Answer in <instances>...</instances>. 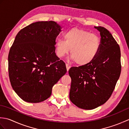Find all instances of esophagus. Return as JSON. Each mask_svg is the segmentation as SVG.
<instances>
[{"label": "esophagus", "mask_w": 129, "mask_h": 129, "mask_svg": "<svg viewBox=\"0 0 129 129\" xmlns=\"http://www.w3.org/2000/svg\"><path fill=\"white\" fill-rule=\"evenodd\" d=\"M66 67H67V71L68 72L69 71V69L70 68L71 66L69 64H66Z\"/></svg>", "instance_id": "1"}]
</instances>
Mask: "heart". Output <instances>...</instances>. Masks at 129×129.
Instances as JSON below:
<instances>
[{
  "mask_svg": "<svg viewBox=\"0 0 129 129\" xmlns=\"http://www.w3.org/2000/svg\"><path fill=\"white\" fill-rule=\"evenodd\" d=\"M64 40L56 43V53L61 57L68 54L71 49V56L76 64L86 65L91 63L99 53L101 42L96 35L83 29L74 28L64 35Z\"/></svg>",
  "mask_w": 129,
  "mask_h": 129,
  "instance_id": "b5f03b06",
  "label": "heart"
}]
</instances>
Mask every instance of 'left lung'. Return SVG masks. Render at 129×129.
I'll list each match as a JSON object with an SVG mask.
<instances>
[{"label":"left lung","instance_id":"8db88e82","mask_svg":"<svg viewBox=\"0 0 129 129\" xmlns=\"http://www.w3.org/2000/svg\"><path fill=\"white\" fill-rule=\"evenodd\" d=\"M100 31V49L90 64L72 67L69 98L78 108L91 110L110 98L121 73L120 46L106 28L95 26Z\"/></svg>","mask_w":129,"mask_h":129}]
</instances>
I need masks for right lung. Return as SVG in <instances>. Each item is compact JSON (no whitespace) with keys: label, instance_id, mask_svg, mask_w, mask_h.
<instances>
[{"label":"right lung","instance_id":"1","mask_svg":"<svg viewBox=\"0 0 129 129\" xmlns=\"http://www.w3.org/2000/svg\"><path fill=\"white\" fill-rule=\"evenodd\" d=\"M61 27L54 21L30 24L16 35L8 55L11 85L21 99L37 103L50 96L53 86L67 73L56 55V38Z\"/></svg>","mask_w":129,"mask_h":129}]
</instances>
